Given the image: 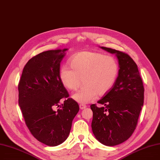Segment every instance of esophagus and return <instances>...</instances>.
Segmentation results:
<instances>
[{"label": "esophagus", "mask_w": 160, "mask_h": 160, "mask_svg": "<svg viewBox=\"0 0 160 160\" xmlns=\"http://www.w3.org/2000/svg\"><path fill=\"white\" fill-rule=\"evenodd\" d=\"M79 107H80V109H84V108H86V105H82V104H80V105H79Z\"/></svg>", "instance_id": "obj_1"}]
</instances>
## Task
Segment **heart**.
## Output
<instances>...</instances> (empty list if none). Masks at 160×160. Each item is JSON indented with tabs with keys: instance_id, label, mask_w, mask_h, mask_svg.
<instances>
[{
	"instance_id": "b5f03b06",
	"label": "heart",
	"mask_w": 160,
	"mask_h": 160,
	"mask_svg": "<svg viewBox=\"0 0 160 160\" xmlns=\"http://www.w3.org/2000/svg\"><path fill=\"white\" fill-rule=\"evenodd\" d=\"M71 65L62 66L60 80L67 89L74 90L83 78L84 86L72 95V99L81 104L93 101L97 94H105L112 88L118 74V64L110 55L92 52H82L74 55Z\"/></svg>"
}]
</instances>
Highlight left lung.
<instances>
[{
	"mask_svg": "<svg viewBox=\"0 0 160 160\" xmlns=\"http://www.w3.org/2000/svg\"><path fill=\"white\" fill-rule=\"evenodd\" d=\"M101 48L116 55L120 69L112 88L97 102L105 107L90 106L92 128L101 143L112 147L127 141L134 132L143 106L144 89L137 65L128 53Z\"/></svg>",
	"mask_w": 160,
	"mask_h": 160,
	"instance_id": "obj_1",
	"label": "left lung"
}]
</instances>
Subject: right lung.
I'll return each instance as SVG.
<instances>
[{
    "label": "right lung",
    "mask_w": 160,
    "mask_h": 160,
    "mask_svg": "<svg viewBox=\"0 0 160 160\" xmlns=\"http://www.w3.org/2000/svg\"><path fill=\"white\" fill-rule=\"evenodd\" d=\"M66 50L46 51L32 58L24 67L18 84V102L26 126L34 138L50 147L67 139L79 111L78 104L68 98L59 78L60 63ZM61 98L66 100L59 106ZM55 106L60 107L57 111L53 110Z\"/></svg>",
    "instance_id": "add662e5"
}]
</instances>
